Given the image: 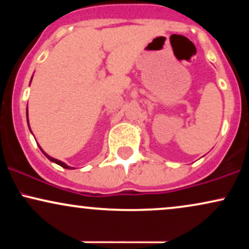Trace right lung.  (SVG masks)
<instances>
[{
	"label": "right lung",
	"mask_w": 249,
	"mask_h": 249,
	"mask_svg": "<svg viewBox=\"0 0 249 249\" xmlns=\"http://www.w3.org/2000/svg\"><path fill=\"white\" fill-rule=\"evenodd\" d=\"M27 116H28V110H27ZM28 125H29V122H28ZM39 148H41V147H39ZM41 150H42V148H41ZM42 152H43V153H44V156H45V157H47V158H48V159H49V160H50V161H53V162H56V164H58V165H59V166H62V167H64V168H72V167L68 166V165H67V164H64V162H63V161H61V160H57V159H55V158H53V157L48 156V154H47V153H45V152H44V151H43V150H42Z\"/></svg>",
	"instance_id": "obj_1"
}]
</instances>
